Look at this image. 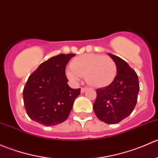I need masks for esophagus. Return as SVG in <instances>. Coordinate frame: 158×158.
<instances>
[{
    "instance_id": "34e87169",
    "label": "esophagus",
    "mask_w": 158,
    "mask_h": 158,
    "mask_svg": "<svg viewBox=\"0 0 158 158\" xmlns=\"http://www.w3.org/2000/svg\"><path fill=\"white\" fill-rule=\"evenodd\" d=\"M87 89H88L87 88H81V92H82V93H83V92H85Z\"/></svg>"
}]
</instances>
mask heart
I'll return each instance as SVG.
<instances>
[{
	"label": "heart",
	"mask_w": 158,
	"mask_h": 158,
	"mask_svg": "<svg viewBox=\"0 0 158 158\" xmlns=\"http://www.w3.org/2000/svg\"><path fill=\"white\" fill-rule=\"evenodd\" d=\"M117 75V66L109 56L98 54H84L76 57L66 69V76L70 82L79 83L82 76L89 85L95 88L109 85Z\"/></svg>",
	"instance_id": "b5f03b06"
}]
</instances>
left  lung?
Listing matches in <instances>:
<instances>
[{
	"label": "left lung",
	"instance_id": "obj_1",
	"mask_svg": "<svg viewBox=\"0 0 158 158\" xmlns=\"http://www.w3.org/2000/svg\"><path fill=\"white\" fill-rule=\"evenodd\" d=\"M108 54L115 63L117 75L109 85L97 89L93 110L99 120L111 125L118 123L132 112L140 87L135 70L120 57Z\"/></svg>",
	"mask_w": 158,
	"mask_h": 158
}]
</instances>
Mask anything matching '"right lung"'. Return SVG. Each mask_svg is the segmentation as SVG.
Listing matches in <instances>:
<instances>
[{"label":"right lung","instance_id":"1","mask_svg":"<svg viewBox=\"0 0 158 158\" xmlns=\"http://www.w3.org/2000/svg\"><path fill=\"white\" fill-rule=\"evenodd\" d=\"M76 54H60L41 63L29 76L23 91L28 116L45 126H53L67 119L80 89H72L66 66Z\"/></svg>","mask_w":158,"mask_h":158}]
</instances>
